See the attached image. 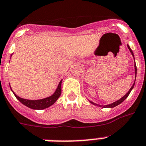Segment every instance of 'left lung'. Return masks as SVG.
Returning <instances> with one entry per match:
<instances>
[{"mask_svg": "<svg viewBox=\"0 0 146 146\" xmlns=\"http://www.w3.org/2000/svg\"><path fill=\"white\" fill-rule=\"evenodd\" d=\"M128 48L129 49L130 52H131V54H132V56H133V52H132L131 49L130 48L129 45H128ZM134 62H135V61H134ZM134 69H135V78H136V76H137V66H136V64H134ZM134 84H135V81H134V83H133V85H132L131 88H130V90H128V93H127V94H126L125 95V96H123V97H122V98H121V99H119V100H117V101L114 102H113V103L109 104V105H97V104L94 103V102H91V101H90V103H92V104H94V105H97V106H100V107H102V108H114V107H116V106H117V105H119V104L122 103V102L124 101V100H125L126 98L128 97V95H129L130 93H131V90L133 88V86H134Z\"/></svg>", "mask_w": 146, "mask_h": 146, "instance_id": "left-lung-1", "label": "left lung"}]
</instances>
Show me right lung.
Segmentation results:
<instances>
[{
    "label": "right lung",
    "mask_w": 146,
    "mask_h": 146,
    "mask_svg": "<svg viewBox=\"0 0 146 146\" xmlns=\"http://www.w3.org/2000/svg\"><path fill=\"white\" fill-rule=\"evenodd\" d=\"M11 90H12V89H11ZM13 94H14L15 96V97H16L23 105H26L27 107L29 108L34 109V110H43V109L49 108L50 106L53 105V104L56 102V100H58V98H59V96H61V94H62V81L59 82V84H58V88H57V89L56 90L55 93L52 94V96L44 98V99H42V100H25V99H23V98H21L18 96H17L14 92H13Z\"/></svg>",
    "instance_id": "add662e5"
}]
</instances>
